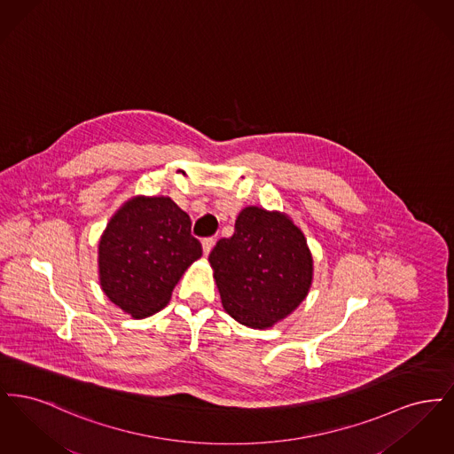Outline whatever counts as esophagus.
<instances>
[{
  "label": "esophagus",
  "instance_id": "obj_1",
  "mask_svg": "<svg viewBox=\"0 0 454 454\" xmlns=\"http://www.w3.org/2000/svg\"><path fill=\"white\" fill-rule=\"evenodd\" d=\"M215 243H216V238H204V239H202V250H204V255H209V254H211V250H213Z\"/></svg>",
  "mask_w": 454,
  "mask_h": 454
}]
</instances>
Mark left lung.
<instances>
[{"instance_id": "8db88e82", "label": "left lung", "mask_w": 454, "mask_h": 454, "mask_svg": "<svg viewBox=\"0 0 454 454\" xmlns=\"http://www.w3.org/2000/svg\"><path fill=\"white\" fill-rule=\"evenodd\" d=\"M209 262L224 309L252 328L272 326L294 311L313 276L301 230L255 206L238 215L233 237L217 241Z\"/></svg>"}]
</instances>
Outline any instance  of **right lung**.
<instances>
[{"mask_svg":"<svg viewBox=\"0 0 454 454\" xmlns=\"http://www.w3.org/2000/svg\"><path fill=\"white\" fill-rule=\"evenodd\" d=\"M192 221L170 197H136L110 219L98 245L100 284L134 318L167 306L187 267L202 255Z\"/></svg>","mask_w":454,"mask_h":454,"instance_id":"right-lung-1","label":"right lung"}]
</instances>
